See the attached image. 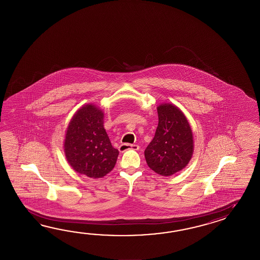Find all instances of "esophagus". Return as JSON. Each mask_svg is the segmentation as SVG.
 I'll use <instances>...</instances> for the list:
<instances>
[{
    "label": "esophagus",
    "instance_id": "obj_1",
    "mask_svg": "<svg viewBox=\"0 0 260 260\" xmlns=\"http://www.w3.org/2000/svg\"><path fill=\"white\" fill-rule=\"evenodd\" d=\"M139 149L138 145H135V144H121L119 147V150L120 152H124L127 149H134V150H138Z\"/></svg>",
    "mask_w": 260,
    "mask_h": 260
}]
</instances>
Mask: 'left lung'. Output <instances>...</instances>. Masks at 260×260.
<instances>
[{
  "label": "left lung",
  "mask_w": 260,
  "mask_h": 260,
  "mask_svg": "<svg viewBox=\"0 0 260 260\" xmlns=\"http://www.w3.org/2000/svg\"><path fill=\"white\" fill-rule=\"evenodd\" d=\"M157 111L158 126L144 154L151 170L170 177L182 170L191 159L193 137L187 118L177 107L162 104Z\"/></svg>",
  "instance_id": "8db88e82"
}]
</instances>
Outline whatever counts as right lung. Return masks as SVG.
<instances>
[{"instance_id":"add662e5","label":"right lung","mask_w":260,"mask_h":260,"mask_svg":"<svg viewBox=\"0 0 260 260\" xmlns=\"http://www.w3.org/2000/svg\"><path fill=\"white\" fill-rule=\"evenodd\" d=\"M104 114L94 105L82 107L69 123L65 154L75 171L92 178L106 176L116 164L114 149L103 125Z\"/></svg>"}]
</instances>
